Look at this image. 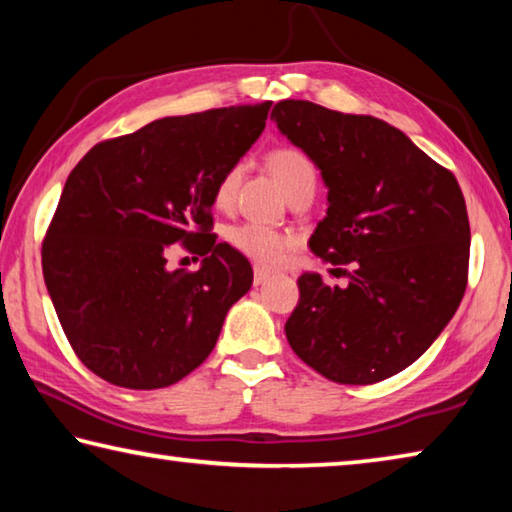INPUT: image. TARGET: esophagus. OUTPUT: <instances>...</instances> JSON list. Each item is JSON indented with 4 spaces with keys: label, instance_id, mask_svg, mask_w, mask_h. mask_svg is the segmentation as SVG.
Segmentation results:
<instances>
[{
    "label": "esophagus",
    "instance_id": "obj_1",
    "mask_svg": "<svg viewBox=\"0 0 512 512\" xmlns=\"http://www.w3.org/2000/svg\"><path fill=\"white\" fill-rule=\"evenodd\" d=\"M268 280H271V273L264 271V268H255V275H253L255 287H259V284H266Z\"/></svg>",
    "mask_w": 512,
    "mask_h": 512
}]
</instances>
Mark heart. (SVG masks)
<instances>
[{
  "instance_id": "heart-1",
  "label": "heart",
  "mask_w": 512,
  "mask_h": 512,
  "mask_svg": "<svg viewBox=\"0 0 512 512\" xmlns=\"http://www.w3.org/2000/svg\"><path fill=\"white\" fill-rule=\"evenodd\" d=\"M266 162L287 196L305 185H316L314 164L296 146H277V149L268 153ZM241 171H244V167L235 162L221 173V178L216 180L214 187L216 205L228 207L232 203V196H235V189L241 180ZM228 241L232 248H237L241 255L253 259L259 266H275L284 257V250L293 244L289 235L259 223L232 225L228 230Z\"/></svg>"
}]
</instances>
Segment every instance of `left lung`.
Here are the masks:
<instances>
[{"mask_svg":"<svg viewBox=\"0 0 512 512\" xmlns=\"http://www.w3.org/2000/svg\"><path fill=\"white\" fill-rule=\"evenodd\" d=\"M271 119L329 189L311 253L350 266L343 289L318 273L298 277V307L284 325L289 345L336 384L393 377L427 352L463 300L470 221L461 187L377 117L284 99Z\"/></svg>","mask_w":512,"mask_h":512,"instance_id":"obj_1","label":"left lung"}]
</instances>
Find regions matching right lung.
Masks as SVG:
<instances>
[{
	"mask_svg": "<svg viewBox=\"0 0 512 512\" xmlns=\"http://www.w3.org/2000/svg\"><path fill=\"white\" fill-rule=\"evenodd\" d=\"M273 101L164 117L99 142L69 173L42 241V273L69 345L94 375L133 391L210 357L253 268L212 235L214 187L266 126ZM171 243L204 257L169 272Z\"/></svg>",
	"mask_w": 512,
	"mask_h": 512,
	"instance_id": "1",
	"label": "right lung"
}]
</instances>
